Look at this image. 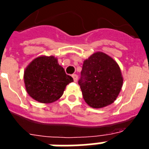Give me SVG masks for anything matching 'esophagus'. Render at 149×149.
<instances>
[{"mask_svg": "<svg viewBox=\"0 0 149 149\" xmlns=\"http://www.w3.org/2000/svg\"><path fill=\"white\" fill-rule=\"evenodd\" d=\"M72 78H73V80H74L75 82H77V80H78V76H77V75L73 74L72 76Z\"/></svg>", "mask_w": 149, "mask_h": 149, "instance_id": "1", "label": "esophagus"}]
</instances>
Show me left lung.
<instances>
[{
    "label": "left lung",
    "mask_w": 149,
    "mask_h": 149,
    "mask_svg": "<svg viewBox=\"0 0 149 149\" xmlns=\"http://www.w3.org/2000/svg\"><path fill=\"white\" fill-rule=\"evenodd\" d=\"M78 83L87 104L93 108H102L116 100L123 77L116 61L99 51L84 61Z\"/></svg>",
    "instance_id": "1"
}]
</instances>
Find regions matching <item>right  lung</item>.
<instances>
[{
    "label": "right lung",
    "mask_w": 149,
    "mask_h": 149,
    "mask_svg": "<svg viewBox=\"0 0 149 149\" xmlns=\"http://www.w3.org/2000/svg\"><path fill=\"white\" fill-rule=\"evenodd\" d=\"M25 88L33 100L51 103L62 96L67 84L73 81L54 56H38L29 63L24 73Z\"/></svg>",
    "instance_id": "1"
}]
</instances>
